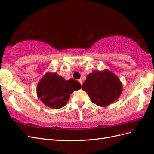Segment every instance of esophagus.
Returning <instances> with one entry per match:
<instances>
[{
  "mask_svg": "<svg viewBox=\"0 0 154 154\" xmlns=\"http://www.w3.org/2000/svg\"><path fill=\"white\" fill-rule=\"evenodd\" d=\"M79 82H80V84H81V85H82V81L81 79H79Z\"/></svg>",
  "mask_w": 154,
  "mask_h": 154,
  "instance_id": "34e87169",
  "label": "esophagus"
}]
</instances>
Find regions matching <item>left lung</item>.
<instances>
[{"label": "left lung", "instance_id": "left-lung-1", "mask_svg": "<svg viewBox=\"0 0 154 154\" xmlns=\"http://www.w3.org/2000/svg\"><path fill=\"white\" fill-rule=\"evenodd\" d=\"M82 89L88 94L92 103L105 107L119 99L122 91V84L116 74L104 69L87 75Z\"/></svg>", "mask_w": 154, "mask_h": 154}]
</instances>
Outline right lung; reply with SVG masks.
Masks as SVG:
<instances>
[{
	"label": "right lung",
	"mask_w": 154,
	"mask_h": 154,
	"mask_svg": "<svg viewBox=\"0 0 154 154\" xmlns=\"http://www.w3.org/2000/svg\"><path fill=\"white\" fill-rule=\"evenodd\" d=\"M81 88L80 83L73 79L65 80L56 72H48L38 82L37 95L46 106L59 109L66 104L73 91Z\"/></svg>",
	"instance_id": "obj_1"
}]
</instances>
